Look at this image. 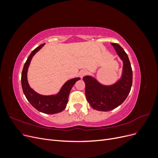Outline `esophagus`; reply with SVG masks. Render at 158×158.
<instances>
[{"label":"esophagus","instance_id":"34e87169","mask_svg":"<svg viewBox=\"0 0 158 158\" xmlns=\"http://www.w3.org/2000/svg\"><path fill=\"white\" fill-rule=\"evenodd\" d=\"M85 73H85V70H81V71L80 72V73H79L80 76L81 78H82L83 76L85 74Z\"/></svg>","mask_w":158,"mask_h":158}]
</instances>
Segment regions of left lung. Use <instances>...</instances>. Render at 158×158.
I'll return each instance as SVG.
<instances>
[{
  "label": "left lung",
  "mask_w": 158,
  "mask_h": 158,
  "mask_svg": "<svg viewBox=\"0 0 158 158\" xmlns=\"http://www.w3.org/2000/svg\"><path fill=\"white\" fill-rule=\"evenodd\" d=\"M111 44L123 61L120 78L112 84L106 85L94 76L83 77L87 101L93 109L100 111H111L121 105L130 93L132 84V70L127 54L118 44Z\"/></svg>",
  "instance_id": "8db88e82"
}]
</instances>
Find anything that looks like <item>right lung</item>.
I'll list each match as a JSON object with an SVG mask.
<instances>
[{"mask_svg":"<svg viewBox=\"0 0 158 158\" xmlns=\"http://www.w3.org/2000/svg\"><path fill=\"white\" fill-rule=\"evenodd\" d=\"M45 44H42L33 50L25 63L22 73V87L27 101L37 111L46 114H55L63 111L69 101L70 90L74 84L80 78H74L69 80L63 85L58 92L52 95H41L33 89L28 83L27 71L33 56L39 51Z\"/></svg>","mask_w":158,"mask_h":158,"instance_id":"1","label":"right lung"}]
</instances>
